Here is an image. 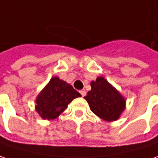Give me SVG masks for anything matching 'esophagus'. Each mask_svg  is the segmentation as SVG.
Returning <instances> with one entry per match:
<instances>
[{"mask_svg": "<svg viewBox=\"0 0 158 158\" xmlns=\"http://www.w3.org/2000/svg\"><path fill=\"white\" fill-rule=\"evenodd\" d=\"M79 93H80V94H81V96H82V97H85V96L86 95V92H85V90H81Z\"/></svg>", "mask_w": 158, "mask_h": 158, "instance_id": "34e87169", "label": "esophagus"}]
</instances>
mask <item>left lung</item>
<instances>
[{
  "label": "left lung",
  "instance_id": "left-lung-1",
  "mask_svg": "<svg viewBox=\"0 0 158 158\" xmlns=\"http://www.w3.org/2000/svg\"><path fill=\"white\" fill-rule=\"evenodd\" d=\"M91 87L85 99L92 112L106 122L117 120L125 108L123 96L102 77L92 81Z\"/></svg>",
  "mask_w": 158,
  "mask_h": 158
}]
</instances>
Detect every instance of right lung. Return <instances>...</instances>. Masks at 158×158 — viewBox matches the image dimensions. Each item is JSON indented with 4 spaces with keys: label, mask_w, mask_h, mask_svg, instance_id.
<instances>
[{
    "label": "right lung",
    "mask_w": 158,
    "mask_h": 158,
    "mask_svg": "<svg viewBox=\"0 0 158 158\" xmlns=\"http://www.w3.org/2000/svg\"><path fill=\"white\" fill-rule=\"evenodd\" d=\"M80 96L71 85L54 77L37 96L35 109L43 119L53 120L59 116L73 99Z\"/></svg>",
    "instance_id": "obj_1"
}]
</instances>
